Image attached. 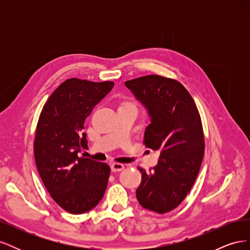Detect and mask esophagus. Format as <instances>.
<instances>
[{
    "mask_svg": "<svg viewBox=\"0 0 250 250\" xmlns=\"http://www.w3.org/2000/svg\"><path fill=\"white\" fill-rule=\"evenodd\" d=\"M110 168H111L112 172H120L124 169V165L119 164V163H113V164H111Z\"/></svg>",
    "mask_w": 250,
    "mask_h": 250,
    "instance_id": "esophagus-1",
    "label": "esophagus"
}]
</instances>
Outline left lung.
<instances>
[{
    "mask_svg": "<svg viewBox=\"0 0 250 250\" xmlns=\"http://www.w3.org/2000/svg\"><path fill=\"white\" fill-rule=\"evenodd\" d=\"M125 85L148 110L151 123L144 144L161 152L152 172L139 168L142 181L137 198L144 208L168 213L186 198L200 170L204 137L199 111L177 80L148 75Z\"/></svg>",
    "mask_w": 250,
    "mask_h": 250,
    "instance_id": "1",
    "label": "left lung"
}]
</instances>
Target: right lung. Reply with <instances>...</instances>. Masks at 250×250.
<instances>
[{"label": "right lung", "instance_id": "1", "mask_svg": "<svg viewBox=\"0 0 250 250\" xmlns=\"http://www.w3.org/2000/svg\"><path fill=\"white\" fill-rule=\"evenodd\" d=\"M112 87V81L67 79L41 112L34 140L36 167L51 197L71 214L95 208L106 190L109 166L78 153L87 148L85 119Z\"/></svg>", "mask_w": 250, "mask_h": 250}]
</instances>
